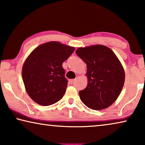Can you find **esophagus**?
<instances>
[{"label": "esophagus", "mask_w": 145, "mask_h": 145, "mask_svg": "<svg viewBox=\"0 0 145 145\" xmlns=\"http://www.w3.org/2000/svg\"><path fill=\"white\" fill-rule=\"evenodd\" d=\"M76 80H77V79H71V80H70V82L71 84H73V82L76 81Z\"/></svg>", "instance_id": "esophagus-1"}]
</instances>
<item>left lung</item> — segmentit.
Instances as JSON below:
<instances>
[{
    "label": "left lung",
    "mask_w": 145,
    "mask_h": 145,
    "mask_svg": "<svg viewBox=\"0 0 145 145\" xmlns=\"http://www.w3.org/2000/svg\"><path fill=\"white\" fill-rule=\"evenodd\" d=\"M75 53L86 64L88 84L79 91L81 101L89 108L109 107L122 90L125 71L111 49L103 45L79 48Z\"/></svg>",
    "instance_id": "left-lung-1"
}]
</instances>
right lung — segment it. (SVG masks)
<instances>
[{
    "label": "right lung",
    "mask_w": 145,
    "mask_h": 145,
    "mask_svg": "<svg viewBox=\"0 0 145 145\" xmlns=\"http://www.w3.org/2000/svg\"><path fill=\"white\" fill-rule=\"evenodd\" d=\"M74 50L73 47L52 41L40 45L29 54L23 65L22 76L32 100L50 106L63 98L68 80L62 65Z\"/></svg>",
    "instance_id": "1"
}]
</instances>
